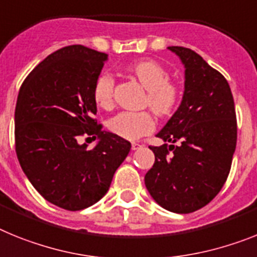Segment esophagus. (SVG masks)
<instances>
[{
    "mask_svg": "<svg viewBox=\"0 0 257 257\" xmlns=\"http://www.w3.org/2000/svg\"><path fill=\"white\" fill-rule=\"evenodd\" d=\"M141 147H144V145L138 144V142H133L132 144V150H140Z\"/></svg>",
    "mask_w": 257,
    "mask_h": 257,
    "instance_id": "1",
    "label": "esophagus"
}]
</instances>
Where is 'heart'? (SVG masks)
<instances>
[{
    "instance_id": "1",
    "label": "heart",
    "mask_w": 257,
    "mask_h": 257,
    "mask_svg": "<svg viewBox=\"0 0 257 257\" xmlns=\"http://www.w3.org/2000/svg\"><path fill=\"white\" fill-rule=\"evenodd\" d=\"M136 79L149 90L146 102L151 110L159 116L171 115L177 107L180 90L175 84H171V75L166 67L155 61H140L129 68ZM115 79L108 72L101 73L93 86V98L102 108H111L113 103ZM108 129L113 135L136 141L149 135L155 128V120L150 112H132L124 111L108 120Z\"/></svg>"
}]
</instances>
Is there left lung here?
I'll return each instance as SVG.
<instances>
[{
  "instance_id": "obj_1",
  "label": "left lung",
  "mask_w": 257,
  "mask_h": 257,
  "mask_svg": "<svg viewBox=\"0 0 257 257\" xmlns=\"http://www.w3.org/2000/svg\"><path fill=\"white\" fill-rule=\"evenodd\" d=\"M168 49L185 67L184 95L156 135L166 144L150 147L155 163L145 185L163 208L190 213L208 204L226 181L236 146L235 107L221 73L191 49Z\"/></svg>"
}]
</instances>
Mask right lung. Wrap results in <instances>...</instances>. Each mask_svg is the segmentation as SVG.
I'll use <instances>...</instances> for the list:
<instances>
[{"mask_svg":"<svg viewBox=\"0 0 257 257\" xmlns=\"http://www.w3.org/2000/svg\"><path fill=\"white\" fill-rule=\"evenodd\" d=\"M107 59L86 46L62 48L37 64L18 94V160L36 190L68 211L88 208L103 198L131 151V142L102 131L93 119V86ZM82 135L98 140L91 151L79 144Z\"/></svg>","mask_w":257,"mask_h":257,"instance_id":"1","label":"right lung"}]
</instances>
